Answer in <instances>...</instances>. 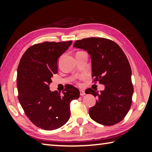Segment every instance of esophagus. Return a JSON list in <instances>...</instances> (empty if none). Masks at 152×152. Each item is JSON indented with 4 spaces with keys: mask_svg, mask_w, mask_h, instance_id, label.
Wrapping results in <instances>:
<instances>
[{
    "mask_svg": "<svg viewBox=\"0 0 152 152\" xmlns=\"http://www.w3.org/2000/svg\"><path fill=\"white\" fill-rule=\"evenodd\" d=\"M80 95L81 96H84L85 95V91L84 90H82V89H81V90H80Z\"/></svg>",
    "mask_w": 152,
    "mask_h": 152,
    "instance_id": "obj_1",
    "label": "esophagus"
}]
</instances>
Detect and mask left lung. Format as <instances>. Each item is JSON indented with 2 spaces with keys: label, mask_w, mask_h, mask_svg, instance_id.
<instances>
[{
  "label": "left lung",
  "mask_w": 152,
  "mask_h": 152,
  "mask_svg": "<svg viewBox=\"0 0 152 152\" xmlns=\"http://www.w3.org/2000/svg\"><path fill=\"white\" fill-rule=\"evenodd\" d=\"M73 47L88 53L94 80L105 85L100 93L91 88L85 91L98 98L88 110L90 117L105 126L118 123L130 110L133 94L131 66L123 50L115 42L103 38L76 40Z\"/></svg>",
  "instance_id": "obj_1"
}]
</instances>
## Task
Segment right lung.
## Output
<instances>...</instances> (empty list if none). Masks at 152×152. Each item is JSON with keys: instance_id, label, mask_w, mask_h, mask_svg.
I'll list each match as a JSON object with an SVG mask.
<instances>
[{"instance_id": "right-lung-1", "label": "right lung", "mask_w": 152, "mask_h": 152, "mask_svg": "<svg viewBox=\"0 0 152 152\" xmlns=\"http://www.w3.org/2000/svg\"><path fill=\"white\" fill-rule=\"evenodd\" d=\"M72 41L45 42L30 47L19 64L17 76L18 99L24 112L39 128L52 131L68 121L69 104L80 91L69 85L63 94L49 90L53 74L58 72V59Z\"/></svg>"}]
</instances>
